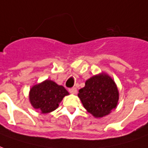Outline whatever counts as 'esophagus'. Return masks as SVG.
Instances as JSON below:
<instances>
[{"label":"esophagus","mask_w":148,"mask_h":148,"mask_svg":"<svg viewBox=\"0 0 148 148\" xmlns=\"http://www.w3.org/2000/svg\"><path fill=\"white\" fill-rule=\"evenodd\" d=\"M69 92L71 94H73V95H75V94L77 93V89L75 88V87H73V88H70L69 90Z\"/></svg>","instance_id":"esophagus-1"}]
</instances>
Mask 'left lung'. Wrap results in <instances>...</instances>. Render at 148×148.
Returning <instances> with one entry per match:
<instances>
[{
  "label": "left lung",
  "mask_w": 148,
  "mask_h": 148,
  "mask_svg": "<svg viewBox=\"0 0 148 148\" xmlns=\"http://www.w3.org/2000/svg\"><path fill=\"white\" fill-rule=\"evenodd\" d=\"M78 97L88 113L102 117L116 108L119 92L113 79L102 73L88 79L85 87L79 90Z\"/></svg>",
  "instance_id": "obj_1"
}]
</instances>
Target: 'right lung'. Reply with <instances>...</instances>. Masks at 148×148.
I'll use <instances>...</instances> for the list:
<instances>
[{"mask_svg":"<svg viewBox=\"0 0 148 148\" xmlns=\"http://www.w3.org/2000/svg\"><path fill=\"white\" fill-rule=\"evenodd\" d=\"M68 95L69 92L63 86L46 79L31 87L29 99L34 109L39 110L42 114H48L58 108L64 97Z\"/></svg>","mask_w":148,"mask_h":148,"instance_id":"1","label":"right lung"}]
</instances>
